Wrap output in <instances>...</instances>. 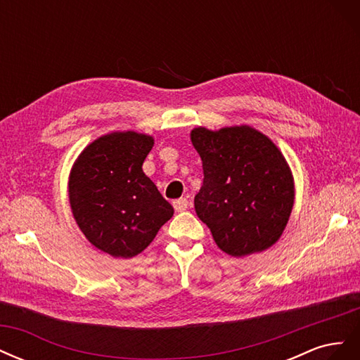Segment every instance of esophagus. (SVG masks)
Listing matches in <instances>:
<instances>
[{"label": "esophagus", "instance_id": "esophagus-1", "mask_svg": "<svg viewBox=\"0 0 360 360\" xmlns=\"http://www.w3.org/2000/svg\"><path fill=\"white\" fill-rule=\"evenodd\" d=\"M172 205L176 212H184L189 207V201L186 198H179L176 201H172Z\"/></svg>", "mask_w": 360, "mask_h": 360}]
</instances>
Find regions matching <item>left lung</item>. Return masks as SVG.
I'll list each match as a JSON object with an SVG mask.
<instances>
[{"instance_id": "left-lung-1", "label": "left lung", "mask_w": 360, "mask_h": 360, "mask_svg": "<svg viewBox=\"0 0 360 360\" xmlns=\"http://www.w3.org/2000/svg\"><path fill=\"white\" fill-rule=\"evenodd\" d=\"M191 141L204 169L195 212L217 248L238 258L274 246L294 205L292 172L278 146L248 124L200 126Z\"/></svg>"}]
</instances>
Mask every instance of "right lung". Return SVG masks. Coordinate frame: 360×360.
I'll return each mask as SVG.
<instances>
[{
	"mask_svg": "<svg viewBox=\"0 0 360 360\" xmlns=\"http://www.w3.org/2000/svg\"><path fill=\"white\" fill-rule=\"evenodd\" d=\"M155 138L135 130L102 135L76 158L69 202L79 230L114 258H132L153 242L174 209L143 171Z\"/></svg>",
	"mask_w": 360,
	"mask_h": 360,
	"instance_id": "right-lung-1",
	"label": "right lung"
}]
</instances>
